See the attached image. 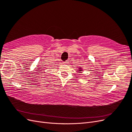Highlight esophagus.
<instances>
[{
    "label": "esophagus",
    "instance_id": "1",
    "mask_svg": "<svg viewBox=\"0 0 132 132\" xmlns=\"http://www.w3.org/2000/svg\"><path fill=\"white\" fill-rule=\"evenodd\" d=\"M68 63H69L68 61H66L65 62H64L63 63L64 64H68Z\"/></svg>",
    "mask_w": 132,
    "mask_h": 132
}]
</instances>
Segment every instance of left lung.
I'll return each mask as SVG.
<instances>
[{"label": "left lung", "instance_id": "8db88e82", "mask_svg": "<svg viewBox=\"0 0 132 132\" xmlns=\"http://www.w3.org/2000/svg\"><path fill=\"white\" fill-rule=\"evenodd\" d=\"M78 70V73H81V72H82V68L81 67H79Z\"/></svg>", "mask_w": 132, "mask_h": 132}]
</instances>
